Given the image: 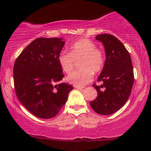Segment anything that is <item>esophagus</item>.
<instances>
[{
    "label": "esophagus",
    "instance_id": "34e87169",
    "mask_svg": "<svg viewBox=\"0 0 151 151\" xmlns=\"http://www.w3.org/2000/svg\"><path fill=\"white\" fill-rule=\"evenodd\" d=\"M75 88H76V89H79V90L84 89V87H83V86H75Z\"/></svg>",
    "mask_w": 151,
    "mask_h": 151
}]
</instances>
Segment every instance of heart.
Listing matches in <instances>:
<instances>
[{"mask_svg":"<svg viewBox=\"0 0 151 151\" xmlns=\"http://www.w3.org/2000/svg\"><path fill=\"white\" fill-rule=\"evenodd\" d=\"M58 61L62 70L70 74L74 69L75 62L79 61L77 72L70 74L67 81L75 86H82L93 79V72L98 73L104 65V55L101 50L96 48L92 41L88 39H80L74 42L69 48V53L61 52Z\"/></svg>","mask_w":151,"mask_h":151,"instance_id":"b5f03b06","label":"heart"}]
</instances>
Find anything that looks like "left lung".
Segmentation results:
<instances>
[{
  "mask_svg": "<svg viewBox=\"0 0 151 151\" xmlns=\"http://www.w3.org/2000/svg\"><path fill=\"white\" fill-rule=\"evenodd\" d=\"M95 37L103 43L106 58L97 80L103 84H93L98 96L90 105L97 114L110 115L122 108L129 99L134 81L132 62L125 46L114 35L101 34Z\"/></svg>",
  "mask_w": 151,
  "mask_h": 151,
  "instance_id": "obj_1",
  "label": "left lung"
}]
</instances>
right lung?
Returning a JSON list of instances; mask_svg holds the SVG:
<instances>
[{
  "mask_svg": "<svg viewBox=\"0 0 151 151\" xmlns=\"http://www.w3.org/2000/svg\"><path fill=\"white\" fill-rule=\"evenodd\" d=\"M65 44L62 38H37L15 62L13 80L17 96L40 119L55 117L73 89L72 85L60 82L65 75L58 57Z\"/></svg>",
  "mask_w": 151,
  "mask_h": 151,
  "instance_id": "1",
  "label": "right lung"
}]
</instances>
